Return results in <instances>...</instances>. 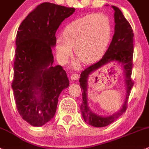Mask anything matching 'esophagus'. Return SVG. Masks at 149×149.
Instances as JSON below:
<instances>
[{
    "instance_id": "obj_1",
    "label": "esophagus",
    "mask_w": 149,
    "mask_h": 149,
    "mask_svg": "<svg viewBox=\"0 0 149 149\" xmlns=\"http://www.w3.org/2000/svg\"><path fill=\"white\" fill-rule=\"evenodd\" d=\"M78 78H79V76L77 75V74H72V76L70 77L71 81H74V80H78Z\"/></svg>"
}]
</instances>
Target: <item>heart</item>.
<instances>
[{"label":"heart","instance_id":"obj_1","mask_svg":"<svg viewBox=\"0 0 149 149\" xmlns=\"http://www.w3.org/2000/svg\"><path fill=\"white\" fill-rule=\"evenodd\" d=\"M112 35L110 19L103 14H90L72 21L64 28L63 37L56 40L58 59L66 63L74 47L76 56L85 63L97 61L104 54ZM74 69L78 67L74 63Z\"/></svg>","mask_w":149,"mask_h":149}]
</instances>
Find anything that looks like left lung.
<instances>
[{"instance_id":"left-lung-1","label":"left lung","mask_w":149,"mask_h":149,"mask_svg":"<svg viewBox=\"0 0 149 149\" xmlns=\"http://www.w3.org/2000/svg\"><path fill=\"white\" fill-rule=\"evenodd\" d=\"M108 6V5H107ZM114 10V35L106 52L98 62L86 68L80 74V88L83 95V103L80 111L83 119L87 124L94 127H103L109 125L121 116L127 109V103L134 83L131 79L133 57L134 33L128 21L118 7L112 6ZM110 62L118 63L123 68L126 86V98L119 111L110 116H101L93 112L87 103V91L88 77L93 71Z\"/></svg>"}]
</instances>
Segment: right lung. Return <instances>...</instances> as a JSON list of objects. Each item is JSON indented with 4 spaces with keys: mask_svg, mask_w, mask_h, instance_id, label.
<instances>
[{
    "mask_svg": "<svg viewBox=\"0 0 149 149\" xmlns=\"http://www.w3.org/2000/svg\"><path fill=\"white\" fill-rule=\"evenodd\" d=\"M74 11L43 3L18 28L12 88L18 113L33 127H42L53 118L59 95L69 85L62 66L53 65L52 49L56 31Z\"/></svg>",
    "mask_w": 149,
    "mask_h": 149,
    "instance_id": "right-lung-1",
    "label": "right lung"
}]
</instances>
